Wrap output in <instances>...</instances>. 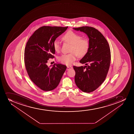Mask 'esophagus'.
<instances>
[{"instance_id": "obj_1", "label": "esophagus", "mask_w": 134, "mask_h": 134, "mask_svg": "<svg viewBox=\"0 0 134 134\" xmlns=\"http://www.w3.org/2000/svg\"><path fill=\"white\" fill-rule=\"evenodd\" d=\"M72 69V67H71V66H68L67 67V69H67V70H69L71 69Z\"/></svg>"}]
</instances>
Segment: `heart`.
<instances>
[{
    "label": "heart",
    "mask_w": 134,
    "mask_h": 134,
    "mask_svg": "<svg viewBox=\"0 0 134 134\" xmlns=\"http://www.w3.org/2000/svg\"><path fill=\"white\" fill-rule=\"evenodd\" d=\"M63 40L71 44L70 52L68 54H63L58 57L60 62L68 65H72L76 59V56L82 57L87 52L89 48V42L86 39L81 38L78 34L73 31H68L62 37ZM53 48L57 52L60 50V43L57 39L53 43Z\"/></svg>",
    "instance_id": "heart-1"
}]
</instances>
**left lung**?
<instances>
[{"label":"left lung","instance_id":"1","mask_svg":"<svg viewBox=\"0 0 134 134\" xmlns=\"http://www.w3.org/2000/svg\"><path fill=\"white\" fill-rule=\"evenodd\" d=\"M85 33L89 38L87 52L80 62L85 66H73L76 72L75 81L77 87L85 93L98 88L104 81L110 67V46L103 35L93 27L73 28Z\"/></svg>","mask_w":134,"mask_h":134}]
</instances>
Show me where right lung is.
Listing matches in <instances>:
<instances>
[{
	"mask_svg": "<svg viewBox=\"0 0 134 134\" xmlns=\"http://www.w3.org/2000/svg\"><path fill=\"white\" fill-rule=\"evenodd\" d=\"M68 27L43 26L30 37L24 50V63L31 80L45 91L53 90L59 83L66 66L54 64L52 67L47 65L55 54L53 43Z\"/></svg>",
	"mask_w": 134,
	"mask_h": 134,
	"instance_id": "add662e5",
	"label": "right lung"
}]
</instances>
